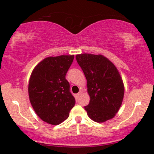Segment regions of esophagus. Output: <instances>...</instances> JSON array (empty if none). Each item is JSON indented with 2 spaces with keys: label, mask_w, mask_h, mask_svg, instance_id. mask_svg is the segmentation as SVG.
Wrapping results in <instances>:
<instances>
[{
  "label": "esophagus",
  "mask_w": 154,
  "mask_h": 154,
  "mask_svg": "<svg viewBox=\"0 0 154 154\" xmlns=\"http://www.w3.org/2000/svg\"><path fill=\"white\" fill-rule=\"evenodd\" d=\"M82 92H81V91H80V92H79V93H77V96L78 97V98H79V97H80L81 95H82Z\"/></svg>",
  "instance_id": "obj_1"
}]
</instances>
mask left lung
<instances>
[{"instance_id":"1","label":"left lung","mask_w":154,"mask_h":154,"mask_svg":"<svg viewBox=\"0 0 154 154\" xmlns=\"http://www.w3.org/2000/svg\"><path fill=\"white\" fill-rule=\"evenodd\" d=\"M87 79L90 103L85 106L88 116L98 123L114 118L124 98L125 86L115 65L103 55H76Z\"/></svg>"}]
</instances>
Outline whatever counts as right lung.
Returning <instances> with one entry per match:
<instances>
[{"label": "right lung", "mask_w": 154, "mask_h": 154, "mask_svg": "<svg viewBox=\"0 0 154 154\" xmlns=\"http://www.w3.org/2000/svg\"><path fill=\"white\" fill-rule=\"evenodd\" d=\"M73 60L74 55L50 56L32 72L28 85L29 100L37 115L48 124L63 122L75 106V99L65 77Z\"/></svg>", "instance_id": "1"}]
</instances>
